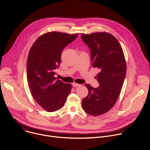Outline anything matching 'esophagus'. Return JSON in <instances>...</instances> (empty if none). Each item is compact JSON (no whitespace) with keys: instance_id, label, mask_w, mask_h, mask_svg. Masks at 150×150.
I'll return each mask as SVG.
<instances>
[{"instance_id":"esophagus-1","label":"esophagus","mask_w":150,"mask_h":150,"mask_svg":"<svg viewBox=\"0 0 150 150\" xmlns=\"http://www.w3.org/2000/svg\"><path fill=\"white\" fill-rule=\"evenodd\" d=\"M72 85L75 87H80L81 85L79 84V83H72Z\"/></svg>"}]
</instances>
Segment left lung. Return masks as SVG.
<instances>
[{
  "label": "left lung",
  "mask_w": 150,
  "mask_h": 150,
  "mask_svg": "<svg viewBox=\"0 0 150 150\" xmlns=\"http://www.w3.org/2000/svg\"><path fill=\"white\" fill-rule=\"evenodd\" d=\"M81 38L90 48L92 66L100 70L97 88L85 84L88 94L82 99V108L90 115L100 116L113 108L120 94L126 72L125 59L119 41L108 33L81 34Z\"/></svg>",
  "instance_id": "left-lung-1"
}]
</instances>
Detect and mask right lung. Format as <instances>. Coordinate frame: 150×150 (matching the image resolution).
<instances>
[{"instance_id": "1", "label": "right lung", "mask_w": 150, "mask_h": 150, "mask_svg": "<svg viewBox=\"0 0 150 150\" xmlns=\"http://www.w3.org/2000/svg\"><path fill=\"white\" fill-rule=\"evenodd\" d=\"M49 32L40 36L32 46L27 62L29 87L35 101L48 112L60 109L71 91L72 85L54 77L63 49L78 37Z\"/></svg>"}]
</instances>
